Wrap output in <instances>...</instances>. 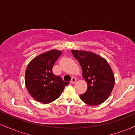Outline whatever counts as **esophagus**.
<instances>
[{
  "label": "esophagus",
  "instance_id": "obj_1",
  "mask_svg": "<svg viewBox=\"0 0 135 135\" xmlns=\"http://www.w3.org/2000/svg\"><path fill=\"white\" fill-rule=\"evenodd\" d=\"M76 81H77V79L75 78V77H72V80H71V83L74 84Z\"/></svg>",
  "mask_w": 135,
  "mask_h": 135
}]
</instances>
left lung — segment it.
<instances>
[{"instance_id":"obj_1","label":"left lung","mask_w":135,"mask_h":135,"mask_svg":"<svg viewBox=\"0 0 135 135\" xmlns=\"http://www.w3.org/2000/svg\"><path fill=\"white\" fill-rule=\"evenodd\" d=\"M83 70V77L88 84L87 91L80 96L86 104L96 106L103 103L110 95L115 84L114 73L105 58L88 51L72 49Z\"/></svg>"}]
</instances>
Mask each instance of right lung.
I'll list each match as a JSON object with an SVG mask.
<instances>
[{
	"instance_id": "1",
	"label": "right lung",
	"mask_w": 135,
	"mask_h": 135,
	"mask_svg": "<svg viewBox=\"0 0 135 135\" xmlns=\"http://www.w3.org/2000/svg\"><path fill=\"white\" fill-rule=\"evenodd\" d=\"M61 51L51 49L34 58L28 65L25 82L29 94L37 102L51 103L61 95L69 83L55 75L52 67Z\"/></svg>"
}]
</instances>
